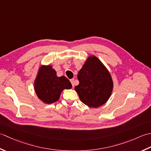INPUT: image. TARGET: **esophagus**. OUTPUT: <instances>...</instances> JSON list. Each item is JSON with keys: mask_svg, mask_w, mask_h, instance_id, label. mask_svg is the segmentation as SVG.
<instances>
[{"mask_svg": "<svg viewBox=\"0 0 151 151\" xmlns=\"http://www.w3.org/2000/svg\"><path fill=\"white\" fill-rule=\"evenodd\" d=\"M70 82H71V83H72V87H74V79H70Z\"/></svg>", "mask_w": 151, "mask_h": 151, "instance_id": "obj_1", "label": "esophagus"}]
</instances>
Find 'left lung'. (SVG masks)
Here are the masks:
<instances>
[{
  "label": "left lung",
  "mask_w": 151,
  "mask_h": 151,
  "mask_svg": "<svg viewBox=\"0 0 151 151\" xmlns=\"http://www.w3.org/2000/svg\"><path fill=\"white\" fill-rule=\"evenodd\" d=\"M75 87L79 99L91 107H98L108 100L113 83L108 70L98 58L89 57L78 74Z\"/></svg>",
  "instance_id": "8db88e82"
}]
</instances>
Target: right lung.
I'll return each instance as SVG.
<instances>
[{
	"label": "right lung",
	"mask_w": 151,
	"mask_h": 151,
	"mask_svg": "<svg viewBox=\"0 0 151 151\" xmlns=\"http://www.w3.org/2000/svg\"><path fill=\"white\" fill-rule=\"evenodd\" d=\"M72 84L66 77H57L51 66H42L35 81L36 94L46 104H52L59 99L64 88H72Z\"/></svg>",
	"instance_id": "add662e5"
}]
</instances>
